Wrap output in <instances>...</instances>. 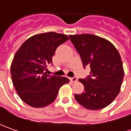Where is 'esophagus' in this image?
Returning <instances> with one entry per match:
<instances>
[{"label":"esophagus","instance_id":"obj_1","mask_svg":"<svg viewBox=\"0 0 131 131\" xmlns=\"http://www.w3.org/2000/svg\"><path fill=\"white\" fill-rule=\"evenodd\" d=\"M70 81H72V83H75L78 81V78L77 77H73V78H70Z\"/></svg>","mask_w":131,"mask_h":131}]
</instances>
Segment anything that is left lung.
I'll return each instance as SVG.
<instances>
[{"instance_id": "1", "label": "left lung", "mask_w": 131, "mask_h": 131, "mask_svg": "<svg viewBox=\"0 0 131 131\" xmlns=\"http://www.w3.org/2000/svg\"><path fill=\"white\" fill-rule=\"evenodd\" d=\"M84 67L90 66V75L79 79L84 91L74 94L76 101L90 110H101L115 100L124 78L123 61L115 46L91 34L70 35Z\"/></svg>"}]
</instances>
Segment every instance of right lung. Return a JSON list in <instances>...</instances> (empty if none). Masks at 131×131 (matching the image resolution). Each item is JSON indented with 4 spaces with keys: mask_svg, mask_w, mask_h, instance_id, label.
Returning a JSON list of instances; mask_svg holds the SVG:
<instances>
[{
    "mask_svg": "<svg viewBox=\"0 0 131 131\" xmlns=\"http://www.w3.org/2000/svg\"><path fill=\"white\" fill-rule=\"evenodd\" d=\"M68 36L46 32L32 36L16 52L11 65L14 87L21 99L29 106L40 108L54 102L59 88L70 80L45 72L58 46Z\"/></svg>",
    "mask_w": 131,
    "mask_h": 131,
    "instance_id": "1",
    "label": "right lung"
}]
</instances>
